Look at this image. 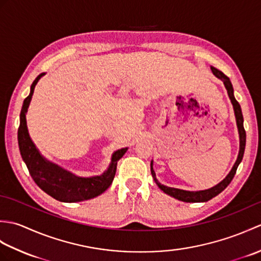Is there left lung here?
I'll list each match as a JSON object with an SVG mask.
<instances>
[{
  "label": "left lung",
  "instance_id": "8db88e82",
  "mask_svg": "<svg viewBox=\"0 0 261 261\" xmlns=\"http://www.w3.org/2000/svg\"><path fill=\"white\" fill-rule=\"evenodd\" d=\"M212 69L213 74L220 79L224 83V86L228 91L229 97L232 102V105H233L234 109V114H236V119H237V125L238 129H239V136H240V151H239V156H238L237 162L234 164L233 167H232L231 171L229 173V175L225 177V178L220 182V184L215 185L214 187L210 188V190H205V191H199V192H188V191H182V190H178V188H173V187H167L160 184V182L157 180L156 178V174H154V170L152 168V162H151V175L152 178L156 181V184L158 185V187L162 190L163 192H165L166 194H168L169 196H173L179 201L182 202H187V203H196V202H207L210 201L211 198L215 197L216 195L224 191L228 185L231 182V180L233 179V177L237 173L238 166L241 163V160L243 158V153H245V148H246V130L243 127V116H242V112H241V108L240 104L238 103V101L236 99L234 95H233V87H232L231 82L229 80L228 76H225L222 71L216 69L214 67H211Z\"/></svg>",
  "mask_w": 261,
  "mask_h": 261
}]
</instances>
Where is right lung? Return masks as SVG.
Instances as JSON below:
<instances>
[{
	"instance_id": "1",
	"label": "right lung",
	"mask_w": 261,
	"mask_h": 261,
	"mask_svg": "<svg viewBox=\"0 0 261 261\" xmlns=\"http://www.w3.org/2000/svg\"><path fill=\"white\" fill-rule=\"evenodd\" d=\"M42 75L40 74L33 81L30 94L25 97L21 109L20 125L18 129L21 157L36 184L55 199H58L60 202H81L96 197L107 191L112 184L116 171V164L126 152L127 148L115 151L108 170L104 171L101 176L91 177V178L77 177L43 158L30 139L25 120V113L29 108L33 91Z\"/></svg>"
}]
</instances>
